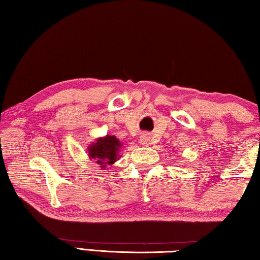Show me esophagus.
Here are the masks:
<instances>
[{
    "instance_id": "1",
    "label": "esophagus",
    "mask_w": 260,
    "mask_h": 260,
    "mask_svg": "<svg viewBox=\"0 0 260 260\" xmlns=\"http://www.w3.org/2000/svg\"><path fill=\"white\" fill-rule=\"evenodd\" d=\"M149 136L147 135V134H143V135H141V138H140V143L142 144V146H147V144L149 143Z\"/></svg>"
}]
</instances>
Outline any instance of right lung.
Masks as SVG:
<instances>
[{
    "label": "right lung",
    "instance_id": "obj_1",
    "mask_svg": "<svg viewBox=\"0 0 260 260\" xmlns=\"http://www.w3.org/2000/svg\"><path fill=\"white\" fill-rule=\"evenodd\" d=\"M120 147L121 143L116 136L107 135L104 138L98 139L96 142L90 144L88 148V155L90 159H95L102 169H105L107 164L111 165L117 160Z\"/></svg>",
    "mask_w": 260,
    "mask_h": 260
}]
</instances>
